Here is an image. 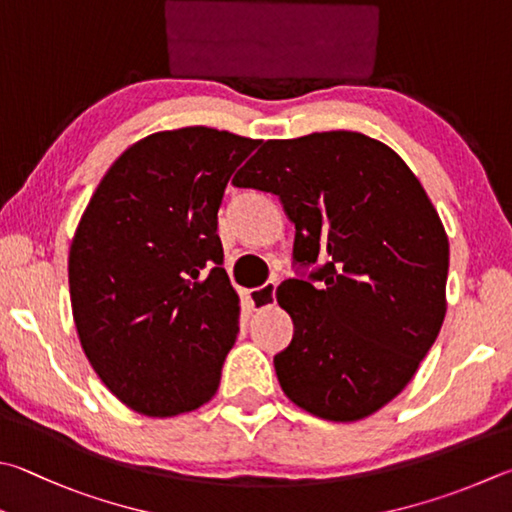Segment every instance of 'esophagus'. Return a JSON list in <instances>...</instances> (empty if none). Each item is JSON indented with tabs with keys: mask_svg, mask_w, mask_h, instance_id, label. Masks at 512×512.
<instances>
[{
	"mask_svg": "<svg viewBox=\"0 0 512 512\" xmlns=\"http://www.w3.org/2000/svg\"><path fill=\"white\" fill-rule=\"evenodd\" d=\"M275 282H268L259 288H253V291L248 293L250 297V304L255 306V311H264V309H273L275 306Z\"/></svg>",
	"mask_w": 512,
	"mask_h": 512,
	"instance_id": "esophagus-1",
	"label": "esophagus"
}]
</instances>
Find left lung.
<instances>
[{"instance_id": "obj_1", "label": "left lung", "mask_w": 512, "mask_h": 512, "mask_svg": "<svg viewBox=\"0 0 512 512\" xmlns=\"http://www.w3.org/2000/svg\"><path fill=\"white\" fill-rule=\"evenodd\" d=\"M237 188L273 192L295 224V262L277 302L293 340L273 358L282 392L324 421L367 418L403 392L448 309L450 244L421 181L392 147L358 132L266 141Z\"/></svg>"}]
</instances>
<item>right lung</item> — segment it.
<instances>
[{"mask_svg":"<svg viewBox=\"0 0 512 512\" xmlns=\"http://www.w3.org/2000/svg\"><path fill=\"white\" fill-rule=\"evenodd\" d=\"M262 141L181 127L111 163L73 232L71 311L82 351L120 403L165 418L212 401L239 331L217 212Z\"/></svg>","mask_w":512,"mask_h":512,"instance_id":"1","label":"right lung"}]
</instances>
